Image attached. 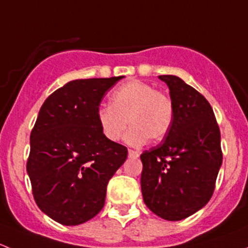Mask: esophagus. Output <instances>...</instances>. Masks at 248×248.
<instances>
[{
    "instance_id": "34e87169",
    "label": "esophagus",
    "mask_w": 248,
    "mask_h": 248,
    "mask_svg": "<svg viewBox=\"0 0 248 248\" xmlns=\"http://www.w3.org/2000/svg\"><path fill=\"white\" fill-rule=\"evenodd\" d=\"M128 156L131 158H138L139 157V152L138 151H134V150H128Z\"/></svg>"
}]
</instances>
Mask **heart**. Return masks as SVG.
I'll return each mask as SVG.
<instances>
[{"label": "heart", "mask_w": 248, "mask_h": 248, "mask_svg": "<svg viewBox=\"0 0 248 248\" xmlns=\"http://www.w3.org/2000/svg\"><path fill=\"white\" fill-rule=\"evenodd\" d=\"M174 119V104L168 94L140 80H132L112 92L110 106L97 109V122L109 141H117L124 134L127 121L131 127L126 134L131 146L144 145L150 138L163 139Z\"/></svg>", "instance_id": "1"}]
</instances>
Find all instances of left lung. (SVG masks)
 Listing matches in <instances>:
<instances>
[{
	"label": "left lung",
	"mask_w": 248,
	"mask_h": 248,
	"mask_svg": "<svg viewBox=\"0 0 248 248\" xmlns=\"http://www.w3.org/2000/svg\"><path fill=\"white\" fill-rule=\"evenodd\" d=\"M169 87L174 119L157 146L141 154L144 202L167 221H181L207 204L222 166L221 133L209 102L176 76Z\"/></svg>",
	"instance_id": "1"
}]
</instances>
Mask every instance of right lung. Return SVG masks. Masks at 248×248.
<instances>
[{
	"label": "right lung",
	"instance_id": "1",
	"mask_svg": "<svg viewBox=\"0 0 248 248\" xmlns=\"http://www.w3.org/2000/svg\"><path fill=\"white\" fill-rule=\"evenodd\" d=\"M124 77L79 79L52 92L30 137L26 169L39 209L64 226L93 218L127 147L109 141L97 122L104 93Z\"/></svg>",
	"mask_w": 248,
	"mask_h": 248
}]
</instances>
